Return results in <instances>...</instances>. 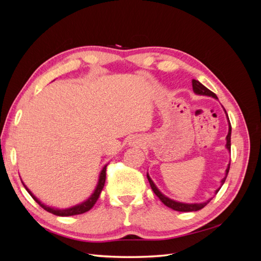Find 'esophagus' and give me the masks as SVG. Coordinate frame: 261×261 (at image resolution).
I'll return each instance as SVG.
<instances>
[{"label": "esophagus", "instance_id": "1", "mask_svg": "<svg viewBox=\"0 0 261 261\" xmlns=\"http://www.w3.org/2000/svg\"><path fill=\"white\" fill-rule=\"evenodd\" d=\"M134 143H135V141H134Z\"/></svg>", "mask_w": 261, "mask_h": 261}]
</instances>
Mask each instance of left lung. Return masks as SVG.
<instances>
[{
    "label": "left lung",
    "instance_id": "left-lung-1",
    "mask_svg": "<svg viewBox=\"0 0 261 261\" xmlns=\"http://www.w3.org/2000/svg\"><path fill=\"white\" fill-rule=\"evenodd\" d=\"M193 90L195 93L197 94H201V96H209V97H212L215 99H218L217 94L213 93L211 90H209L207 87H204L201 83H199L198 81L196 80H193ZM226 113V112H225ZM228 118V117H227ZM231 132H232V127H231V123L230 121H228V133H227V136H226V148L228 151H231ZM228 170H230V163H228L227 168H226V171H225V177L222 178V180H221V186H222L224 184L225 181V178L227 176V173H228ZM147 177H148V180H149V184L150 186H151L153 193L159 197V199L165 204V206L175 210V211H180V212H189V211H198L200 209H202L204 206H207V203L210 202V200L212 198H210L209 200L204 201V202H200V203H184V202H179V201H175L173 199H170L169 197L164 196L159 189H158V187L154 185V183L152 181V179L150 178V176L147 174ZM221 188V187H220ZM220 188H218L216 191V194L220 191Z\"/></svg>",
    "mask_w": 261,
    "mask_h": 261
}]
</instances>
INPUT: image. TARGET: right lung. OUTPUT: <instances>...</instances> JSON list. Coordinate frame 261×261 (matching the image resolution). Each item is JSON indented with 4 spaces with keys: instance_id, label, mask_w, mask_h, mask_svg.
<instances>
[{
    "instance_id": "right-lung-1",
    "label": "right lung",
    "mask_w": 261,
    "mask_h": 261,
    "mask_svg": "<svg viewBox=\"0 0 261 261\" xmlns=\"http://www.w3.org/2000/svg\"><path fill=\"white\" fill-rule=\"evenodd\" d=\"M106 172H107V165H105L103 169H102V171L100 172V175H99V180H98V184L96 186V189H94V192L92 193V195L89 197L88 199L85 200L84 202L80 203V204H76V206L74 207H70V208H66V209H58V208H52V207H49V206H45L44 203H42L40 200H39L37 197L31 193L29 189L27 188V186L23 184V181L21 180L22 185L25 186L26 191L30 194V196L33 197V198L35 199L36 202H38L39 206H41L44 210H46L50 213H53V215L55 216H60V217H69V216H76V215H82V213H85L87 211H89L93 206L94 203L97 202L99 196L102 192V189H103V186H105V183H106Z\"/></svg>"
}]
</instances>
